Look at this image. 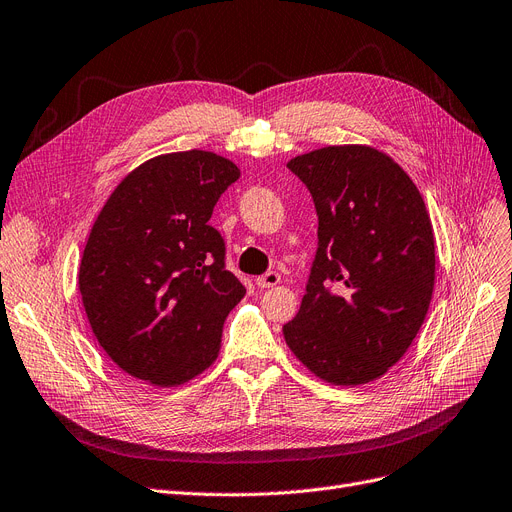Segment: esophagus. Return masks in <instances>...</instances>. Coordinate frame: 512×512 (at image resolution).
<instances>
[{
	"label": "esophagus",
	"mask_w": 512,
	"mask_h": 512,
	"mask_svg": "<svg viewBox=\"0 0 512 512\" xmlns=\"http://www.w3.org/2000/svg\"><path fill=\"white\" fill-rule=\"evenodd\" d=\"M255 284H257L259 288H272V286L280 284V274L274 272V270H270V272H265L263 276L255 278Z\"/></svg>",
	"instance_id": "1"
}]
</instances>
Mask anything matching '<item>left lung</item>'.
Instances as JSON below:
<instances>
[{"mask_svg":"<svg viewBox=\"0 0 512 512\" xmlns=\"http://www.w3.org/2000/svg\"><path fill=\"white\" fill-rule=\"evenodd\" d=\"M286 167L314 198L318 251L284 341L326 383L376 381L402 360L429 311L435 238L425 201L370 146H326Z\"/></svg>","mask_w":512,"mask_h":512,"instance_id":"1","label":"left lung"}]
</instances>
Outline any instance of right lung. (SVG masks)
I'll return each instance as SVG.
<instances>
[{"instance_id":"obj_1","label":"right lung","mask_w":512,"mask_h":512,"mask_svg":"<svg viewBox=\"0 0 512 512\" xmlns=\"http://www.w3.org/2000/svg\"><path fill=\"white\" fill-rule=\"evenodd\" d=\"M238 177L215 152L161 154L123 177L94 221L79 265L83 307L108 358L136 379L177 387L217 360L247 288L226 270L209 219Z\"/></svg>"}]
</instances>
